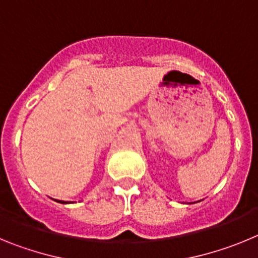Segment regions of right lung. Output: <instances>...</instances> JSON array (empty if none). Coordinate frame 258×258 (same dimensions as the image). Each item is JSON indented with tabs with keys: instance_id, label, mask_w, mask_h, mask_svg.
Segmentation results:
<instances>
[{
	"instance_id": "1",
	"label": "right lung",
	"mask_w": 258,
	"mask_h": 258,
	"mask_svg": "<svg viewBox=\"0 0 258 258\" xmlns=\"http://www.w3.org/2000/svg\"><path fill=\"white\" fill-rule=\"evenodd\" d=\"M55 202H58V203H63V204H64V203H67V202H61V200H55Z\"/></svg>"
}]
</instances>
